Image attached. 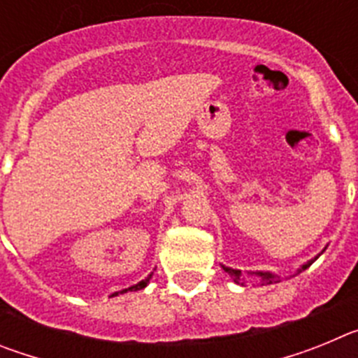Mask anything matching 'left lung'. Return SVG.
I'll use <instances>...</instances> for the list:
<instances>
[{
	"instance_id": "8db88e82",
	"label": "left lung",
	"mask_w": 358,
	"mask_h": 358,
	"mask_svg": "<svg viewBox=\"0 0 358 358\" xmlns=\"http://www.w3.org/2000/svg\"><path fill=\"white\" fill-rule=\"evenodd\" d=\"M317 256H315L314 260H317ZM314 260H310V262H306L305 265H301V268H297V274L301 273V271H305V268H308L310 265L314 264ZM222 268L226 271L227 274H229L231 278H233V281H235V283H240V276H242V273H240V271H236V268H231V267H224V265H222ZM252 274L260 276L262 285H271V283H278V281H280V278L274 276V274H271V273H252Z\"/></svg>"
}]
</instances>
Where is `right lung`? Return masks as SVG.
I'll list each match as a JSON object with an SVG mask.
<instances>
[{
  "mask_svg": "<svg viewBox=\"0 0 358 358\" xmlns=\"http://www.w3.org/2000/svg\"><path fill=\"white\" fill-rule=\"evenodd\" d=\"M150 278H152V274H148V276L145 278V280H141L140 283H136V285H132V287H129V289L122 290V294L127 292V290H141V289H145V287L148 285V281H150ZM116 294H118V292H116Z\"/></svg>",
  "mask_w": 358,
  "mask_h": 358,
  "instance_id": "obj_1",
  "label": "right lung"
}]
</instances>
